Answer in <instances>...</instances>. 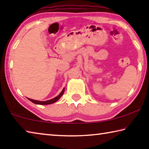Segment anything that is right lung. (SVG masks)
<instances>
[{
	"label": "right lung",
	"mask_w": 149,
	"mask_h": 149,
	"mask_svg": "<svg viewBox=\"0 0 149 149\" xmlns=\"http://www.w3.org/2000/svg\"><path fill=\"white\" fill-rule=\"evenodd\" d=\"M64 88L62 89V92L60 93V94L56 96V97L53 98V99L49 100H45V101H39V100H33V99H29V98H27L30 101H31L33 103H34V104H41V105H47V104H52V103H54L56 102L58 100L60 97H62V95L64 94Z\"/></svg>",
	"instance_id": "1"
}]
</instances>
